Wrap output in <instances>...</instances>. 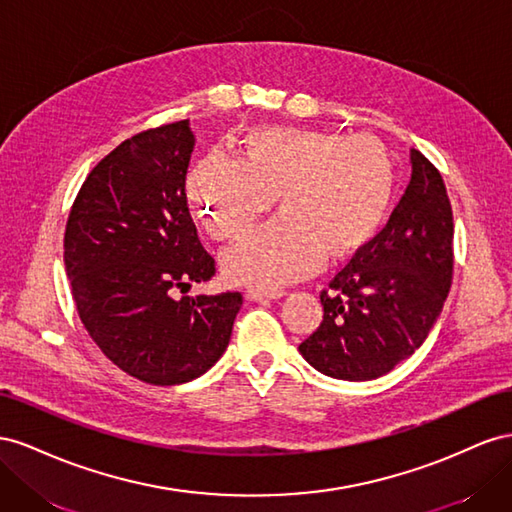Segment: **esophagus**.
Wrapping results in <instances>:
<instances>
[{"instance_id": "esophagus-1", "label": "esophagus", "mask_w": 512, "mask_h": 512, "mask_svg": "<svg viewBox=\"0 0 512 512\" xmlns=\"http://www.w3.org/2000/svg\"><path fill=\"white\" fill-rule=\"evenodd\" d=\"M246 296H248V300L268 302V300H279V298H283V296H285V291H279V289H274V291H264V289H248V291H246Z\"/></svg>"}]
</instances>
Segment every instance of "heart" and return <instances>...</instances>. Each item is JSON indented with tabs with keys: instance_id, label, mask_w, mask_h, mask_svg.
Segmentation results:
<instances>
[{
	"instance_id": "obj_1",
	"label": "heart",
	"mask_w": 512,
	"mask_h": 512,
	"mask_svg": "<svg viewBox=\"0 0 512 512\" xmlns=\"http://www.w3.org/2000/svg\"><path fill=\"white\" fill-rule=\"evenodd\" d=\"M242 158L212 152L186 180V197L208 236L242 238L281 195L283 216L227 248L229 281L276 289L311 276L330 259L367 246L394 195V165L367 135L341 137L302 128H257Z\"/></svg>"
}]
</instances>
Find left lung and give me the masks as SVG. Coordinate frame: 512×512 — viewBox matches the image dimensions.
I'll list each match as a JSON object with an SVG mask.
<instances>
[{
    "instance_id": "obj_1",
    "label": "left lung",
    "mask_w": 512,
    "mask_h": 512,
    "mask_svg": "<svg viewBox=\"0 0 512 512\" xmlns=\"http://www.w3.org/2000/svg\"><path fill=\"white\" fill-rule=\"evenodd\" d=\"M452 208L440 171L412 150V180L386 227L321 291L324 321L300 343L324 375L367 382L425 343L452 285Z\"/></svg>"
}]
</instances>
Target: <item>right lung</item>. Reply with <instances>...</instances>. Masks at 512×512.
Masks as SVG:
<instances>
[{
  "mask_svg": "<svg viewBox=\"0 0 512 512\" xmlns=\"http://www.w3.org/2000/svg\"><path fill=\"white\" fill-rule=\"evenodd\" d=\"M188 120L122 141L87 175L64 233V264L85 330L115 367L173 386L206 373L231 339L242 294L182 296L216 264L186 203Z\"/></svg>",
  "mask_w": 512,
  "mask_h": 512,
  "instance_id": "1",
  "label": "right lung"
}]
</instances>
